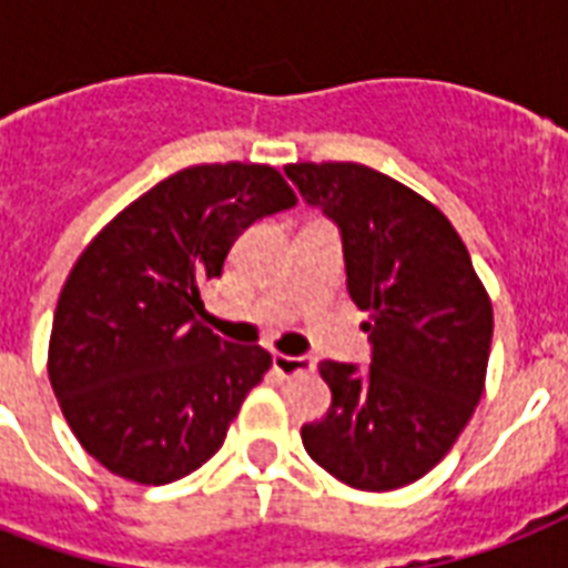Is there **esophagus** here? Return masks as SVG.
<instances>
[{"label": "esophagus", "instance_id": "esophagus-1", "mask_svg": "<svg viewBox=\"0 0 568 568\" xmlns=\"http://www.w3.org/2000/svg\"><path fill=\"white\" fill-rule=\"evenodd\" d=\"M274 372L280 377H297V374H310L315 372V359L312 356H285V354H274Z\"/></svg>", "mask_w": 568, "mask_h": 568}]
</instances>
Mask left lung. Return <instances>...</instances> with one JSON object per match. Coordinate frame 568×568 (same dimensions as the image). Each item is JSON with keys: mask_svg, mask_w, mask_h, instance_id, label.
<instances>
[{"mask_svg": "<svg viewBox=\"0 0 568 568\" xmlns=\"http://www.w3.org/2000/svg\"><path fill=\"white\" fill-rule=\"evenodd\" d=\"M285 176L338 226L372 342L368 368L321 363L333 404L303 424V448L354 489H400L448 454L484 395L493 303L448 217L406 185L351 162Z\"/></svg>", "mask_w": 568, "mask_h": 568, "instance_id": "1", "label": "left lung"}]
</instances>
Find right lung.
<instances>
[{
	"label": "right lung",
	"mask_w": 568,
	"mask_h": 568,
	"mask_svg": "<svg viewBox=\"0 0 568 568\" xmlns=\"http://www.w3.org/2000/svg\"><path fill=\"white\" fill-rule=\"evenodd\" d=\"M294 203L267 164H196L79 256L58 297L49 379L75 439L109 471L162 486L217 454L271 354L214 336L200 285L221 276L250 223Z\"/></svg>",
	"instance_id": "1"
}]
</instances>
